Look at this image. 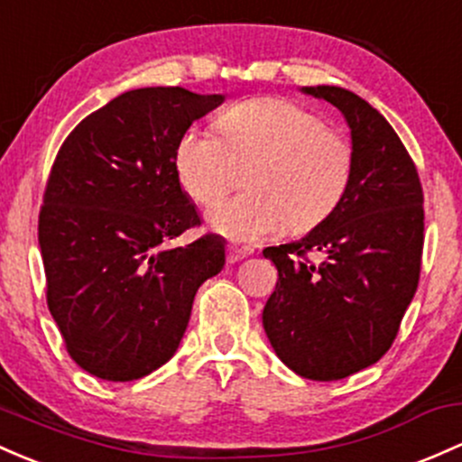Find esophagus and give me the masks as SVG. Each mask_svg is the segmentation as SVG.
Here are the masks:
<instances>
[{
  "label": "esophagus",
  "instance_id": "obj_1",
  "mask_svg": "<svg viewBox=\"0 0 462 462\" xmlns=\"http://www.w3.org/2000/svg\"><path fill=\"white\" fill-rule=\"evenodd\" d=\"M252 250L250 247H236V245H227V263H239L241 258L250 256Z\"/></svg>",
  "mask_w": 462,
  "mask_h": 462
}]
</instances>
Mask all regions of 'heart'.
Returning <instances> with one entry per match:
<instances>
[{
  "label": "heart",
  "instance_id": "heart-1",
  "mask_svg": "<svg viewBox=\"0 0 462 462\" xmlns=\"http://www.w3.org/2000/svg\"><path fill=\"white\" fill-rule=\"evenodd\" d=\"M219 135L186 131L175 173L195 204L212 206L245 169V189L208 212V226L230 241H258L285 227L307 232L331 215L348 189L351 144L311 111L282 98H252L226 109Z\"/></svg>",
  "mask_w": 462,
  "mask_h": 462
}]
</instances>
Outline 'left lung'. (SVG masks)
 <instances>
[{"mask_svg": "<svg viewBox=\"0 0 462 462\" xmlns=\"http://www.w3.org/2000/svg\"><path fill=\"white\" fill-rule=\"evenodd\" d=\"M302 91L342 111L351 181L307 236L263 250L278 270L263 327L287 368L336 382L379 362L397 337L419 285L423 190L403 142L366 100L336 85Z\"/></svg>", "mask_w": 462, "mask_h": 462, "instance_id": "1", "label": "left lung"}]
</instances>
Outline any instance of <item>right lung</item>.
Here are the masks:
<instances>
[{
	"mask_svg": "<svg viewBox=\"0 0 462 462\" xmlns=\"http://www.w3.org/2000/svg\"><path fill=\"white\" fill-rule=\"evenodd\" d=\"M221 94L142 88L89 114L60 146L39 215L48 307L69 357L107 382H134L173 357L197 289L226 265L175 173L189 126Z\"/></svg>",
	"mask_w": 462,
	"mask_h": 462,
	"instance_id": "add662e5",
	"label": "right lung"
}]
</instances>
